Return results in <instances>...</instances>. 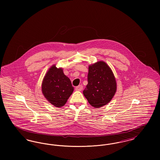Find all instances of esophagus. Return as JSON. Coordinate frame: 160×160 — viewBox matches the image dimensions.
I'll return each mask as SVG.
<instances>
[{"mask_svg":"<svg viewBox=\"0 0 160 160\" xmlns=\"http://www.w3.org/2000/svg\"><path fill=\"white\" fill-rule=\"evenodd\" d=\"M75 89L77 91H81L83 89V86L82 85H79V86H77Z\"/></svg>","mask_w":160,"mask_h":160,"instance_id":"1","label":"esophagus"}]
</instances>
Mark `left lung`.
Wrapping results in <instances>:
<instances>
[{"label":"left lung","mask_w":160,"mask_h":160,"mask_svg":"<svg viewBox=\"0 0 160 160\" xmlns=\"http://www.w3.org/2000/svg\"><path fill=\"white\" fill-rule=\"evenodd\" d=\"M88 83L83 95L95 108L107 104L113 98L117 89L116 78L112 70L104 61H98L89 66Z\"/></svg>","instance_id":"1"}]
</instances>
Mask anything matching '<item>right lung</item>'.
I'll list each match as a JSON object with an SVG mask.
<instances>
[{
  "mask_svg": "<svg viewBox=\"0 0 160 160\" xmlns=\"http://www.w3.org/2000/svg\"><path fill=\"white\" fill-rule=\"evenodd\" d=\"M42 92L46 99L54 106H63L72 93L74 87L62 68L52 65L43 78Z\"/></svg>",
  "mask_w": 160,
  "mask_h": 160,
  "instance_id": "right-lung-1",
  "label": "right lung"
}]
</instances>
